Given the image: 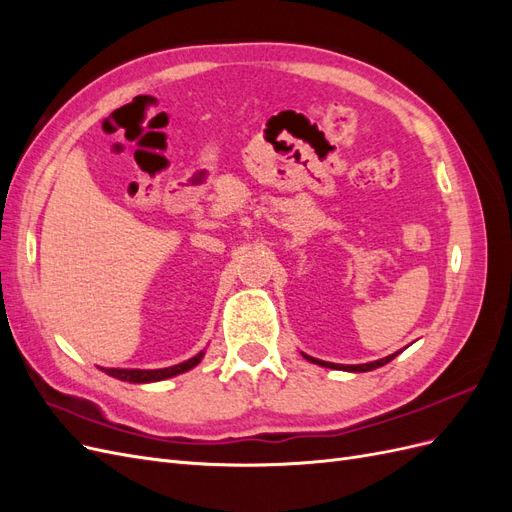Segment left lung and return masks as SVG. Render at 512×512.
I'll use <instances>...</instances> for the list:
<instances>
[{
    "label": "left lung",
    "mask_w": 512,
    "mask_h": 512,
    "mask_svg": "<svg viewBox=\"0 0 512 512\" xmlns=\"http://www.w3.org/2000/svg\"><path fill=\"white\" fill-rule=\"evenodd\" d=\"M397 354H399V352H395V354H391V356H384V359H380V361H374V363H363V365H335V363H324V361L312 359V356H305V359H307V361H312V363H318V365H322V367H331V369H346V371H369V369H376V367H382V365H386V363H389V361H393Z\"/></svg>",
    "instance_id": "8db88e82"
}]
</instances>
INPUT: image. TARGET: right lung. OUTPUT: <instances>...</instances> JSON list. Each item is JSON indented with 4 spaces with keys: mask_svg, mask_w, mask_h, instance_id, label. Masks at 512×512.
Segmentation results:
<instances>
[{
    "mask_svg": "<svg viewBox=\"0 0 512 512\" xmlns=\"http://www.w3.org/2000/svg\"><path fill=\"white\" fill-rule=\"evenodd\" d=\"M200 359H203V352L192 356L190 361L185 363H179V365H173V367H164V369H104L108 376L113 378H119L123 382H156V380H164V378H170V376H177V374H183V371L192 369L194 365L200 363Z\"/></svg>",
    "mask_w": 512,
    "mask_h": 512,
    "instance_id": "add662e5",
    "label": "right lung"
}]
</instances>
